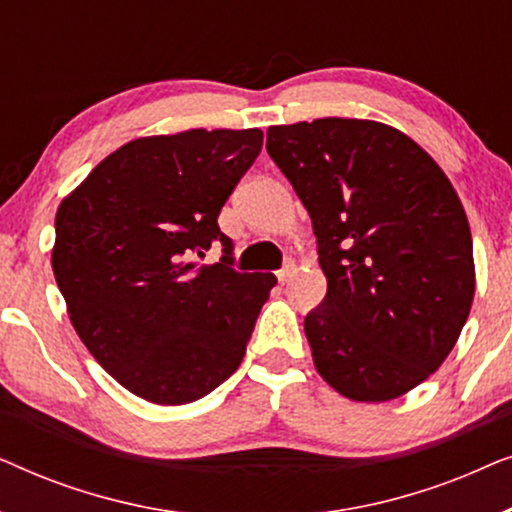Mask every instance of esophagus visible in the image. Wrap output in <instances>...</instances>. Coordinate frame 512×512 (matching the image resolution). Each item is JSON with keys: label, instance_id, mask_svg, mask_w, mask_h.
<instances>
[{"label": "esophagus", "instance_id": "1", "mask_svg": "<svg viewBox=\"0 0 512 512\" xmlns=\"http://www.w3.org/2000/svg\"><path fill=\"white\" fill-rule=\"evenodd\" d=\"M293 270H296V265H293L291 261L286 263L282 270H277V279H279V284H286V282H289V279L293 277Z\"/></svg>", "mask_w": 512, "mask_h": 512}]
</instances>
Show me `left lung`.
<instances>
[{
	"label": "left lung",
	"instance_id": "obj_1",
	"mask_svg": "<svg viewBox=\"0 0 512 512\" xmlns=\"http://www.w3.org/2000/svg\"><path fill=\"white\" fill-rule=\"evenodd\" d=\"M268 156L312 219L328 289L307 312L319 375L352 401H391L452 352L475 291L471 228L450 179L389 125H272Z\"/></svg>",
	"mask_w": 512,
	"mask_h": 512
}]
</instances>
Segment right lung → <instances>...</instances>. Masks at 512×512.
Masks as SVG:
<instances>
[{"instance_id":"right-lung-1","label":"right lung","mask_w":512,"mask_h":512,"mask_svg":"<svg viewBox=\"0 0 512 512\" xmlns=\"http://www.w3.org/2000/svg\"><path fill=\"white\" fill-rule=\"evenodd\" d=\"M261 146L256 128L135 139L62 200L53 272L69 319L144 401H198L244 359L277 279L235 270L219 214ZM214 243L222 258L200 266L194 256Z\"/></svg>"}]
</instances>
